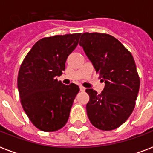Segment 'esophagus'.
Masks as SVG:
<instances>
[{
  "mask_svg": "<svg viewBox=\"0 0 153 153\" xmlns=\"http://www.w3.org/2000/svg\"><path fill=\"white\" fill-rule=\"evenodd\" d=\"M79 88H80V91H85V90H86V88H85V87H83V86H80V87H79Z\"/></svg>",
  "mask_w": 153,
  "mask_h": 153,
  "instance_id": "34e87169",
  "label": "esophagus"
}]
</instances>
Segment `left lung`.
<instances>
[{
    "instance_id": "obj_1",
    "label": "left lung",
    "mask_w": 153,
    "mask_h": 153,
    "mask_svg": "<svg viewBox=\"0 0 153 153\" xmlns=\"http://www.w3.org/2000/svg\"><path fill=\"white\" fill-rule=\"evenodd\" d=\"M79 45L105 84L100 94L93 89L86 90L90 96L87 116L98 129H115L129 117L135 107L140 78L134 59L118 39L109 34L85 32Z\"/></svg>"
}]
</instances>
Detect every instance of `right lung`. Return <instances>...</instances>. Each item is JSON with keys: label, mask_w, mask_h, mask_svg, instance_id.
<instances>
[{"label": "right lung", "mask_w": 153, "mask_h": 153, "mask_svg": "<svg viewBox=\"0 0 153 153\" xmlns=\"http://www.w3.org/2000/svg\"><path fill=\"white\" fill-rule=\"evenodd\" d=\"M81 33L39 39L20 65L17 86L25 112L39 130L55 132L69 118L79 87L64 85L56 77L62 74L68 55L79 44Z\"/></svg>", "instance_id": "right-lung-1"}]
</instances>
